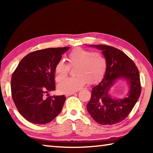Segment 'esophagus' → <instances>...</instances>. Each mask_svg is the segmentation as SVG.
Wrapping results in <instances>:
<instances>
[{
    "label": "esophagus",
    "instance_id": "34e87169",
    "mask_svg": "<svg viewBox=\"0 0 153 153\" xmlns=\"http://www.w3.org/2000/svg\"><path fill=\"white\" fill-rule=\"evenodd\" d=\"M75 92H71V93H67V94H65L66 97H69V96H71L72 94H74Z\"/></svg>",
    "mask_w": 153,
    "mask_h": 153
}]
</instances>
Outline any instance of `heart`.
Returning <instances> with one entry per match:
<instances>
[{"mask_svg":"<svg viewBox=\"0 0 153 153\" xmlns=\"http://www.w3.org/2000/svg\"><path fill=\"white\" fill-rule=\"evenodd\" d=\"M68 65L63 61H59L55 67L56 82H61L67 76L70 68H75V77H69L58 85L60 93H71L79 90L88 82L94 84L101 80L107 71V61L105 56L99 52L81 48L71 51L67 57Z\"/></svg>","mask_w":153,"mask_h":153,"instance_id":"1","label":"heart"}]
</instances>
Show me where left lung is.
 I'll return each mask as SVG.
<instances>
[{"instance_id": "obj_1", "label": "left lung", "mask_w": 153, "mask_h": 153, "mask_svg": "<svg viewBox=\"0 0 153 153\" xmlns=\"http://www.w3.org/2000/svg\"><path fill=\"white\" fill-rule=\"evenodd\" d=\"M92 46L102 51L107 67L104 78L92 88L87 110L98 123L113 125L125 120L138 100L141 93L139 71L132 59L119 49L104 45ZM119 78H125L129 82V94L123 100H113L108 92Z\"/></svg>"}]
</instances>
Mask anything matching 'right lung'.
<instances>
[{"label":"right lung","instance_id":"add662e5","mask_svg":"<svg viewBox=\"0 0 153 153\" xmlns=\"http://www.w3.org/2000/svg\"><path fill=\"white\" fill-rule=\"evenodd\" d=\"M69 46L32 52L23 58L11 77V96L19 113L36 124L51 122L62 110L65 95H44L55 90V67Z\"/></svg>","mask_w":153,"mask_h":153}]
</instances>
